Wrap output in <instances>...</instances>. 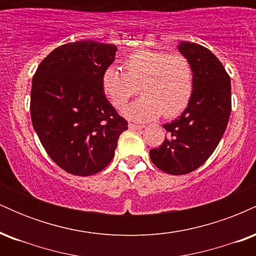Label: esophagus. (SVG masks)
Wrapping results in <instances>:
<instances>
[{
	"instance_id": "1",
	"label": "esophagus",
	"mask_w": 256,
	"mask_h": 256,
	"mask_svg": "<svg viewBox=\"0 0 256 256\" xmlns=\"http://www.w3.org/2000/svg\"><path fill=\"white\" fill-rule=\"evenodd\" d=\"M128 128H132V130H142V128H144V125H140V124H134V122H128Z\"/></svg>"
}]
</instances>
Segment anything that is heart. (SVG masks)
I'll list each match as a JSON object with an SVG mask.
<instances>
[{
	"mask_svg": "<svg viewBox=\"0 0 256 256\" xmlns=\"http://www.w3.org/2000/svg\"><path fill=\"white\" fill-rule=\"evenodd\" d=\"M125 72L110 66L102 74V90L116 108H122L137 88L142 94L124 110L134 120H152L162 114L178 116L189 104L194 91V71L190 61L178 52L140 49L124 60Z\"/></svg>",
	"mask_w": 256,
	"mask_h": 256,
	"instance_id": "obj_1",
	"label": "heart"
}]
</instances>
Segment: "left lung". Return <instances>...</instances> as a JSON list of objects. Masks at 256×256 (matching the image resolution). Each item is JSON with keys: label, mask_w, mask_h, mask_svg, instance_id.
<instances>
[{"label": "left lung", "mask_w": 256, "mask_h": 256, "mask_svg": "<svg viewBox=\"0 0 256 256\" xmlns=\"http://www.w3.org/2000/svg\"><path fill=\"white\" fill-rule=\"evenodd\" d=\"M178 50L194 71L192 100L182 116L164 128L167 137L149 152L155 166L173 176L195 171L219 144L231 113L230 76L212 52L192 42H180Z\"/></svg>", "instance_id": "8db88e82"}]
</instances>
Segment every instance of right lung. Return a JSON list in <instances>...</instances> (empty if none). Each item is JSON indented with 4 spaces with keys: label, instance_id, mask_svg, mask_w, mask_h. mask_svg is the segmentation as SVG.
I'll return each mask as SVG.
<instances>
[{
    "label": "right lung",
    "instance_id": "right-lung-1",
    "mask_svg": "<svg viewBox=\"0 0 256 256\" xmlns=\"http://www.w3.org/2000/svg\"><path fill=\"white\" fill-rule=\"evenodd\" d=\"M116 52L114 44L94 40L64 44L43 58L32 78V125L46 154L71 174L102 171L128 130L102 90V74Z\"/></svg>",
    "mask_w": 256,
    "mask_h": 256
}]
</instances>
